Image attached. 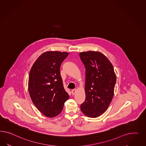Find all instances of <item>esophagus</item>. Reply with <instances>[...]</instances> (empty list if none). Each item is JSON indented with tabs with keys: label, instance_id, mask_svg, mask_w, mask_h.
Instances as JSON below:
<instances>
[{
	"label": "esophagus",
	"instance_id": "esophagus-1",
	"mask_svg": "<svg viewBox=\"0 0 146 146\" xmlns=\"http://www.w3.org/2000/svg\"><path fill=\"white\" fill-rule=\"evenodd\" d=\"M75 92H76V89H74L72 90V91H71V93H72V94L73 95L75 94Z\"/></svg>",
	"mask_w": 146,
	"mask_h": 146
}]
</instances>
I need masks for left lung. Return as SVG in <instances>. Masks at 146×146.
<instances>
[{
	"instance_id": "left-lung-1",
	"label": "left lung",
	"mask_w": 146,
	"mask_h": 146,
	"mask_svg": "<svg viewBox=\"0 0 146 146\" xmlns=\"http://www.w3.org/2000/svg\"><path fill=\"white\" fill-rule=\"evenodd\" d=\"M86 68V99L81 104V111L95 118L103 114L112 100L116 82L114 68L102 53L87 51L79 53Z\"/></svg>"
}]
</instances>
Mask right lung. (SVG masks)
Wrapping results in <instances>:
<instances>
[{"label":"right lung","instance_id":"obj_1","mask_svg":"<svg viewBox=\"0 0 146 146\" xmlns=\"http://www.w3.org/2000/svg\"><path fill=\"white\" fill-rule=\"evenodd\" d=\"M68 55L65 52H45L37 59L29 72L28 90L32 102L48 117L59 115L69 98L60 72Z\"/></svg>","mask_w":146,"mask_h":146}]
</instances>
